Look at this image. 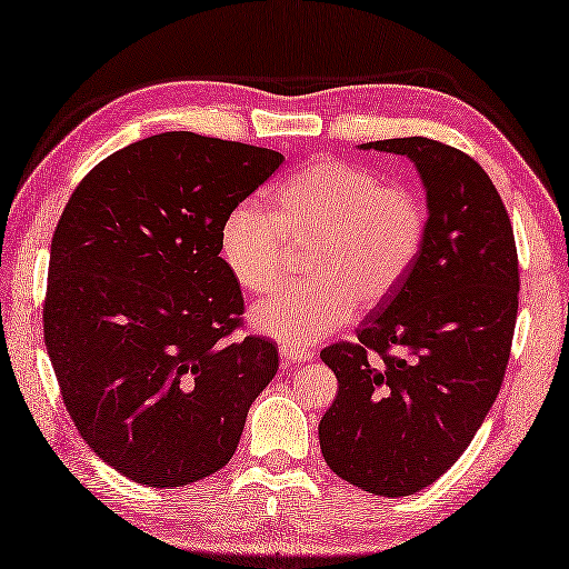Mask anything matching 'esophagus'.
<instances>
[{"label":"esophagus","mask_w":569,"mask_h":569,"mask_svg":"<svg viewBox=\"0 0 569 569\" xmlns=\"http://www.w3.org/2000/svg\"><path fill=\"white\" fill-rule=\"evenodd\" d=\"M281 359L291 361V365H300V361H310L312 359V352L310 349H300V347H288V345H281Z\"/></svg>","instance_id":"1"}]
</instances>
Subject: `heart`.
Here are the masks:
<instances>
[{"mask_svg": "<svg viewBox=\"0 0 569 569\" xmlns=\"http://www.w3.org/2000/svg\"><path fill=\"white\" fill-rule=\"evenodd\" d=\"M428 237V208L416 190L386 186L357 163L320 159L273 192L271 214L239 202L224 214L220 253L247 291L283 283L293 251H306L308 283L253 306L251 325L288 347L340 330L357 308L389 300L413 271Z\"/></svg>", "mask_w": 569, "mask_h": 569, "instance_id": "obj_1", "label": "heart"}]
</instances>
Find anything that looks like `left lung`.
Returning <instances> with one entry per match:
<instances>
[{
	"instance_id": "8db88e82",
	"label": "left lung",
	"mask_w": 569,
	"mask_h": 569,
	"mask_svg": "<svg viewBox=\"0 0 569 569\" xmlns=\"http://www.w3.org/2000/svg\"><path fill=\"white\" fill-rule=\"evenodd\" d=\"M406 156L426 190L428 237L357 342L325 347L340 391L320 420L325 462L377 497H408L450 469L485 422L518 312L513 227L475 159L426 137L369 141Z\"/></svg>"
}]
</instances>
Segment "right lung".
Returning a JSON list of instances; mask_svg holds the SVG:
<instances>
[{"label": "right lung", "mask_w": 569, "mask_h": 569, "mask_svg": "<svg viewBox=\"0 0 569 569\" xmlns=\"http://www.w3.org/2000/svg\"><path fill=\"white\" fill-rule=\"evenodd\" d=\"M271 149L163 131L107 156L51 241L43 337L82 440L119 475L186 487L232 459L278 371L220 257L224 214L269 180Z\"/></svg>", "instance_id": "1"}]
</instances>
